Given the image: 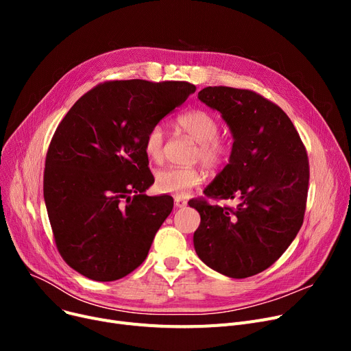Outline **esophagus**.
<instances>
[{
	"mask_svg": "<svg viewBox=\"0 0 351 351\" xmlns=\"http://www.w3.org/2000/svg\"><path fill=\"white\" fill-rule=\"evenodd\" d=\"M188 205V200L182 196H175V206L176 208H185Z\"/></svg>",
	"mask_w": 351,
	"mask_h": 351,
	"instance_id": "34e87169",
	"label": "esophagus"
}]
</instances>
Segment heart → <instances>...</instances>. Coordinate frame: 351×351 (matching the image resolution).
I'll return each instance as SVG.
<instances>
[{
  "instance_id": "1",
  "label": "heart",
  "mask_w": 351,
  "mask_h": 351,
  "mask_svg": "<svg viewBox=\"0 0 351 351\" xmlns=\"http://www.w3.org/2000/svg\"><path fill=\"white\" fill-rule=\"evenodd\" d=\"M176 126L197 142L195 159L200 160L206 168L217 169L232 156L233 143L229 138L220 136L219 119L205 109H191L176 118ZM163 129L154 125L143 138V151L149 160L160 163L163 160ZM204 173L196 168H172L162 169L156 173L155 186L162 193L185 196L192 189L204 183Z\"/></svg>"
}]
</instances>
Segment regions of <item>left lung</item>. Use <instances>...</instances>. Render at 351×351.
Returning a JSON list of instances; mask_svg holds the SVG:
<instances>
[{
    "mask_svg": "<svg viewBox=\"0 0 351 351\" xmlns=\"http://www.w3.org/2000/svg\"><path fill=\"white\" fill-rule=\"evenodd\" d=\"M197 98L219 110L233 134L229 163L205 189L239 199L236 208L189 200L200 215L193 245L200 261L233 279L270 267L299 233L308 191V159L285 110L250 89L208 86Z\"/></svg>",
    "mask_w": 351,
    "mask_h": 351,
    "instance_id": "obj_1",
    "label": "left lung"
}]
</instances>
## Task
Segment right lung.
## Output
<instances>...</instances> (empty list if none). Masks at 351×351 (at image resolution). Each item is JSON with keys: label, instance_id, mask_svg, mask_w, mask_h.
Masks as SVG:
<instances>
[{"label": "right lung", "instance_id": "obj_1", "mask_svg": "<svg viewBox=\"0 0 351 351\" xmlns=\"http://www.w3.org/2000/svg\"><path fill=\"white\" fill-rule=\"evenodd\" d=\"M183 81H108L60 122L45 158L44 199L55 245L85 278L114 282L146 259L173 208L154 183L143 138L195 92Z\"/></svg>", "mask_w": 351, "mask_h": 351}]
</instances>
